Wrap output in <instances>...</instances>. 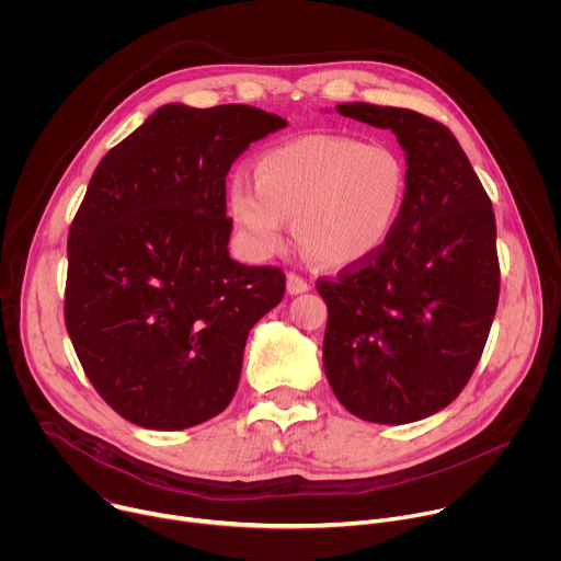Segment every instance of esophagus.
<instances>
[{
  "instance_id": "obj_1",
  "label": "esophagus",
  "mask_w": 561,
  "mask_h": 561,
  "mask_svg": "<svg viewBox=\"0 0 561 561\" xmlns=\"http://www.w3.org/2000/svg\"><path fill=\"white\" fill-rule=\"evenodd\" d=\"M286 290H288L290 295H301V293H308V290H310V284H308L304 277H299V275H295V273H288V275H286Z\"/></svg>"
}]
</instances>
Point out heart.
Segmentation results:
<instances>
[{"label": "heart", "mask_w": 561, "mask_h": 561, "mask_svg": "<svg viewBox=\"0 0 561 561\" xmlns=\"http://www.w3.org/2000/svg\"><path fill=\"white\" fill-rule=\"evenodd\" d=\"M409 191L402 154L344 135H301L264 150L255 180L234 175L228 215L255 260L288 244L290 219L301 251L331 268L375 257L392 237Z\"/></svg>", "instance_id": "obj_1"}]
</instances>
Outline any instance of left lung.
Wrapping results in <instances>:
<instances>
[{
  "mask_svg": "<svg viewBox=\"0 0 561 561\" xmlns=\"http://www.w3.org/2000/svg\"><path fill=\"white\" fill-rule=\"evenodd\" d=\"M335 111L394 133L409 191L375 257L317 282L329 306L324 373L355 417L420 422L461 392L489 340L500 297L493 204L439 122L366 102Z\"/></svg>",
  "mask_w": 561,
  "mask_h": 561,
  "instance_id": "1",
  "label": "left lung"
}]
</instances>
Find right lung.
Segmentation results:
<instances>
[{
	"instance_id": "1",
	"label": "right lung",
	"mask_w": 561,
	"mask_h": 561,
	"mask_svg": "<svg viewBox=\"0 0 561 561\" xmlns=\"http://www.w3.org/2000/svg\"><path fill=\"white\" fill-rule=\"evenodd\" d=\"M286 124L244 104H167L102 157L68 232L64 317L124 420L184 431L230 404L249 331L286 277L230 257L226 175Z\"/></svg>"
}]
</instances>
